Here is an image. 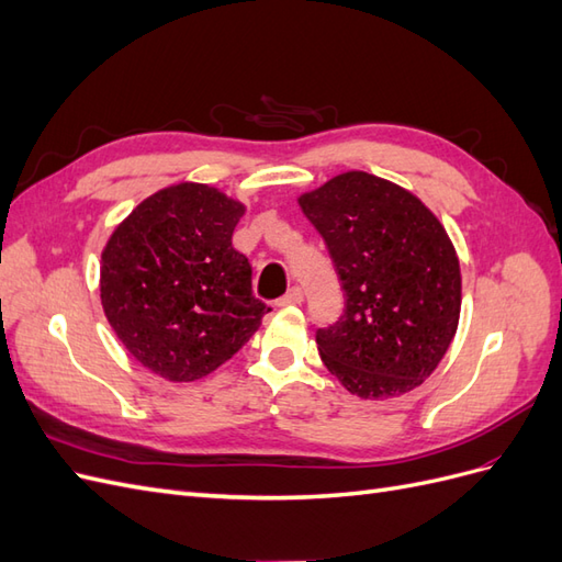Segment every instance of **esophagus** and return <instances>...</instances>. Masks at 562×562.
I'll return each mask as SVG.
<instances>
[{"label":"esophagus","instance_id":"obj_1","mask_svg":"<svg viewBox=\"0 0 562 562\" xmlns=\"http://www.w3.org/2000/svg\"><path fill=\"white\" fill-rule=\"evenodd\" d=\"M302 302V291L300 288H291L283 297L277 300V307H291V304H300Z\"/></svg>","mask_w":562,"mask_h":562}]
</instances>
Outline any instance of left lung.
Listing matches in <instances>:
<instances>
[{
    "label": "left lung",
    "mask_w": 562,
    "mask_h": 562,
    "mask_svg": "<svg viewBox=\"0 0 562 562\" xmlns=\"http://www.w3.org/2000/svg\"><path fill=\"white\" fill-rule=\"evenodd\" d=\"M347 295L316 330L321 361L351 394L380 401L413 391L457 333L462 277L438 217L403 187L349 171L300 196Z\"/></svg>",
    "instance_id": "obj_1"
}]
</instances>
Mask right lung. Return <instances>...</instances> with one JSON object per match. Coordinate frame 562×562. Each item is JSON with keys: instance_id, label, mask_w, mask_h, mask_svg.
I'll return each instance as SVG.
<instances>
[{"instance_id": "obj_1", "label": "right lung", "mask_w": 562, "mask_h": 562, "mask_svg": "<svg viewBox=\"0 0 562 562\" xmlns=\"http://www.w3.org/2000/svg\"><path fill=\"white\" fill-rule=\"evenodd\" d=\"M244 206L209 184L151 194L114 229L100 265V300L128 353L171 382L229 361L262 316L250 262L232 246Z\"/></svg>"}]
</instances>
